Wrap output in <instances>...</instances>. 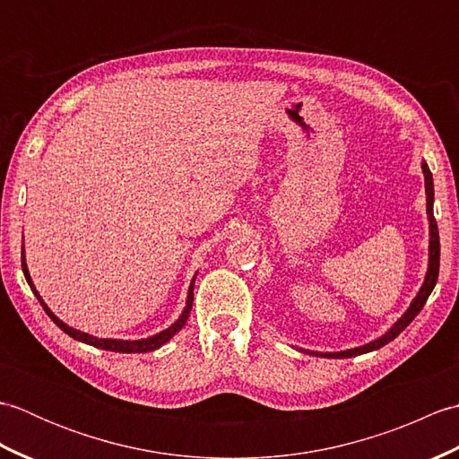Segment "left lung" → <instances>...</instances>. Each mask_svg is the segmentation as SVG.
<instances>
[{"mask_svg":"<svg viewBox=\"0 0 459 459\" xmlns=\"http://www.w3.org/2000/svg\"><path fill=\"white\" fill-rule=\"evenodd\" d=\"M422 173H424V185H426V212H428V222H430V247H428V272H426L424 284L420 290H418V294L412 299L411 307L404 311L401 319H398L385 335H380L378 339L370 341V343H367V345L347 349V351H337V353H319V351H306V349H299V351H304V353H309V355L327 357V359H347V357L370 353V351H377L383 345L391 343V341L401 335V331H404L408 325H411V321L418 314H420V309L424 307L428 296L432 294V290L437 281V270H440V235H437V224L434 219V181H432L430 168H428L426 161H422Z\"/></svg>","mask_w":459,"mask_h":459,"instance_id":"8db88e82","label":"left lung"}]
</instances>
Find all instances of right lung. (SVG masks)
<instances>
[{"instance_id":"obj_1","label":"right lung","mask_w":459,"mask_h":459,"mask_svg":"<svg viewBox=\"0 0 459 459\" xmlns=\"http://www.w3.org/2000/svg\"><path fill=\"white\" fill-rule=\"evenodd\" d=\"M22 268H23V274H25V280L29 288L33 290V294L37 296V299L41 301L43 309L47 311V316L51 317L55 324L61 327L66 335H71L73 339L81 341V343H86V345H92V347H99V349H104V351H114V353H150V351H155L160 349L161 345L168 343V341L178 333V331L183 329V325L187 324L189 319V314H191V307H193V286H195V278L191 280V286H189V291H187V301H185V307L181 311V316L178 317V321L175 324H171L168 329L160 331V333H155L152 337H145V339H135V341H126V339H100V337H94V335H89L84 333V331H79L74 327H68L66 324H63L61 319H58L51 309H48V306L43 301V298L39 296V291L35 290V284L31 276H29V270H27V262H25V252H22Z\"/></svg>"}]
</instances>
